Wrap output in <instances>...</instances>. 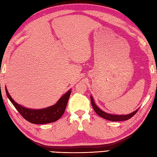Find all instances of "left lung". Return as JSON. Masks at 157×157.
<instances>
[{"label": "left lung", "mask_w": 157, "mask_h": 157, "mask_svg": "<svg viewBox=\"0 0 157 157\" xmlns=\"http://www.w3.org/2000/svg\"><path fill=\"white\" fill-rule=\"evenodd\" d=\"M90 99H91V103L92 105V107L94 109V111L97 113V114L101 117L104 118L106 120H109V121H125V120H128L131 117H132L134 116L137 111H138L139 108L134 111V112H132L129 114L128 115H114V114H111V113H107L105 111H103L102 110L100 109L97 105H96V103L94 102V100L92 96H90Z\"/></svg>", "instance_id": "left-lung-1"}]
</instances>
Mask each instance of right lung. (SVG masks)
I'll use <instances>...</instances> for the list:
<instances>
[{
    "label": "right lung",
    "mask_w": 157,
    "mask_h": 157,
    "mask_svg": "<svg viewBox=\"0 0 157 157\" xmlns=\"http://www.w3.org/2000/svg\"><path fill=\"white\" fill-rule=\"evenodd\" d=\"M5 91L10 101L23 118L34 124H45L55 122L61 117L65 111L71 90L70 89L65 94H63L55 105L40 109H29L19 105L12 98L6 87Z\"/></svg>",
    "instance_id": "add662e5"
}]
</instances>
